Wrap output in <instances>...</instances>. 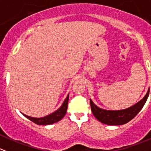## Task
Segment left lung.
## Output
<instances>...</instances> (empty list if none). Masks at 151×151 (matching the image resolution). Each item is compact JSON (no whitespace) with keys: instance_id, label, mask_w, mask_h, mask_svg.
I'll return each instance as SVG.
<instances>
[{"instance_id":"8db88e82","label":"left lung","mask_w":151,"mask_h":151,"mask_svg":"<svg viewBox=\"0 0 151 151\" xmlns=\"http://www.w3.org/2000/svg\"><path fill=\"white\" fill-rule=\"evenodd\" d=\"M150 88L147 94L139 102L127 109L122 110H105L97 106L90 99V105L93 115L101 123L108 125H122L131 121L138 113L146 103L149 95Z\"/></svg>"}]
</instances>
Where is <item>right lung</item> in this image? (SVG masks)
I'll return each mask as SVG.
<instances>
[{
	"instance_id": "obj_1",
	"label": "right lung",
	"mask_w": 151,
	"mask_h": 151,
	"mask_svg": "<svg viewBox=\"0 0 151 151\" xmlns=\"http://www.w3.org/2000/svg\"><path fill=\"white\" fill-rule=\"evenodd\" d=\"M68 98L69 95H68L66 99L63 102V105L60 106L56 111H55L53 113L50 114V115H47L43 118H33V117L28 116V115H24L25 117L28 119L33 122V123L39 125H47V124H51L56 123V122H59L65 115L66 112H67L68 109Z\"/></svg>"
}]
</instances>
